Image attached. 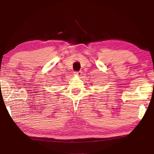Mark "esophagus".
I'll use <instances>...</instances> for the list:
<instances>
[{"label":"esophagus","mask_w":154,"mask_h":154,"mask_svg":"<svg viewBox=\"0 0 154 154\" xmlns=\"http://www.w3.org/2000/svg\"><path fill=\"white\" fill-rule=\"evenodd\" d=\"M74 75H78V76H79V75H81V71H75L74 72Z\"/></svg>","instance_id":"34e87169"}]
</instances>
